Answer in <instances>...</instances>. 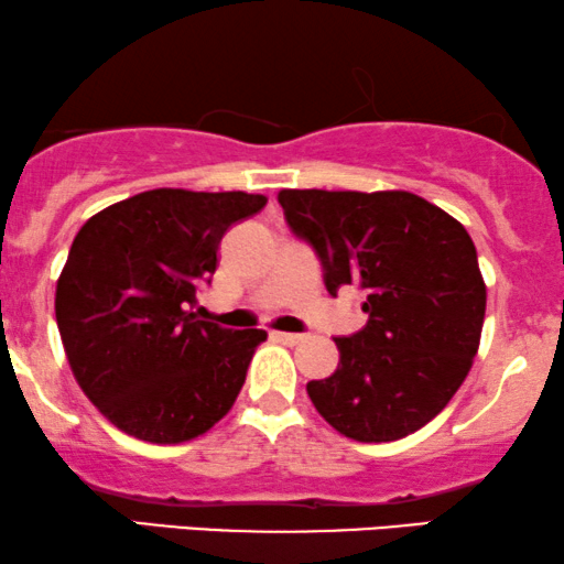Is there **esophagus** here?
I'll return each instance as SVG.
<instances>
[{
  "label": "esophagus",
  "instance_id": "esophagus-1",
  "mask_svg": "<svg viewBox=\"0 0 564 564\" xmlns=\"http://www.w3.org/2000/svg\"><path fill=\"white\" fill-rule=\"evenodd\" d=\"M273 341H281V344H289V347H294V344L302 341V334H286V330H273Z\"/></svg>",
  "mask_w": 564,
  "mask_h": 564
}]
</instances>
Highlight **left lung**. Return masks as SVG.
<instances>
[{"label": "left lung", "mask_w": 564, "mask_h": 564, "mask_svg": "<svg viewBox=\"0 0 564 564\" xmlns=\"http://www.w3.org/2000/svg\"><path fill=\"white\" fill-rule=\"evenodd\" d=\"M278 202L321 260L328 294L365 291V328L336 336V372L307 383L315 410L365 444L423 429L478 351L486 283L470 234L410 192L283 188Z\"/></svg>", "instance_id": "left-lung-1"}]
</instances>
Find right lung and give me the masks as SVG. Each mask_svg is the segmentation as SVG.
<instances>
[{
    "instance_id": "add662e5",
    "label": "right lung",
    "mask_w": 564,
    "mask_h": 564,
    "mask_svg": "<svg viewBox=\"0 0 564 564\" xmlns=\"http://www.w3.org/2000/svg\"><path fill=\"white\" fill-rule=\"evenodd\" d=\"M262 194L154 188L88 217L57 281L54 315L73 376L128 436L181 444L234 406L260 328L196 321V289Z\"/></svg>"
}]
</instances>
